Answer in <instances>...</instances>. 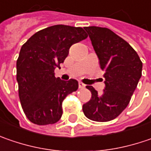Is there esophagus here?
<instances>
[{"mask_svg": "<svg viewBox=\"0 0 151 151\" xmlns=\"http://www.w3.org/2000/svg\"><path fill=\"white\" fill-rule=\"evenodd\" d=\"M78 87H79V88H83L85 87V85H84V83H83L82 82H79L78 83Z\"/></svg>", "mask_w": 151, "mask_h": 151, "instance_id": "esophagus-1", "label": "esophagus"}]
</instances>
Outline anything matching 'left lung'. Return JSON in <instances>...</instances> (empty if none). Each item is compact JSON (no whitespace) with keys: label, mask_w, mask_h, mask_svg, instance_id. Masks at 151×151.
Masks as SVG:
<instances>
[{"label":"left lung","mask_w":151,"mask_h":151,"mask_svg":"<svg viewBox=\"0 0 151 151\" xmlns=\"http://www.w3.org/2000/svg\"><path fill=\"white\" fill-rule=\"evenodd\" d=\"M104 71L106 87L98 94L92 86L91 99L83 105L86 117L95 122L115 119L128 106L142 75V62L122 38L107 28L84 27Z\"/></svg>","instance_id":"1"}]
</instances>
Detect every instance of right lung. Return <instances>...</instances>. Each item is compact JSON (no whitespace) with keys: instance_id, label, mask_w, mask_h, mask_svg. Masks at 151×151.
I'll list each match as a JSON object with an SVG mask.
<instances>
[{"instance_id":"obj_1","label":"right lung","mask_w":151,"mask_h":151,"mask_svg":"<svg viewBox=\"0 0 151 151\" xmlns=\"http://www.w3.org/2000/svg\"><path fill=\"white\" fill-rule=\"evenodd\" d=\"M87 37L80 27L58 24L38 31L23 45L17 81L21 106L31 122L53 124L62 117L63 100L78 89V83L56 78L54 71L68 56L70 47Z\"/></svg>"}]
</instances>
